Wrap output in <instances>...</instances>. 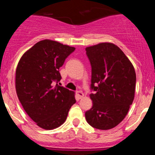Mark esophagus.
<instances>
[{"label": "esophagus", "mask_w": 155, "mask_h": 155, "mask_svg": "<svg viewBox=\"0 0 155 155\" xmlns=\"http://www.w3.org/2000/svg\"><path fill=\"white\" fill-rule=\"evenodd\" d=\"M77 95L78 96L79 98H81L82 97L84 96V93L82 92L81 91H77Z\"/></svg>", "instance_id": "1"}]
</instances>
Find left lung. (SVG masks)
<instances>
[{
	"instance_id": "1",
	"label": "left lung",
	"mask_w": 155,
	"mask_h": 155,
	"mask_svg": "<svg viewBox=\"0 0 155 155\" xmlns=\"http://www.w3.org/2000/svg\"><path fill=\"white\" fill-rule=\"evenodd\" d=\"M91 67V91L93 105L86 111L89 125L109 130L125 118L134 98L136 73L120 48L103 42L85 49Z\"/></svg>"
}]
</instances>
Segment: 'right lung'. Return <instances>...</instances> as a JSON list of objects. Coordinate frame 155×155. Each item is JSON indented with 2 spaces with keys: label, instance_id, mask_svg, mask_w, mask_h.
Wrapping results in <instances>:
<instances>
[{
  "label": "right lung",
  "instance_id": "1",
  "mask_svg": "<svg viewBox=\"0 0 155 155\" xmlns=\"http://www.w3.org/2000/svg\"><path fill=\"white\" fill-rule=\"evenodd\" d=\"M74 50V47L44 39L19 61L16 92L23 109L41 128L53 130L62 125L76 102L74 91L57 84L61 80L59 69Z\"/></svg>",
  "mask_w": 155,
  "mask_h": 155
}]
</instances>
